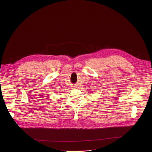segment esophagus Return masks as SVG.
<instances>
[{
	"mask_svg": "<svg viewBox=\"0 0 152 152\" xmlns=\"http://www.w3.org/2000/svg\"><path fill=\"white\" fill-rule=\"evenodd\" d=\"M73 88H74V89H76V88H77V87H76V86H73Z\"/></svg>",
	"mask_w": 152,
	"mask_h": 152,
	"instance_id": "1",
	"label": "esophagus"
}]
</instances>
